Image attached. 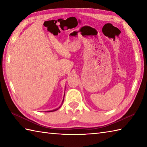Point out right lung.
Returning <instances> with one entry per match:
<instances>
[{"mask_svg": "<svg viewBox=\"0 0 147 147\" xmlns=\"http://www.w3.org/2000/svg\"><path fill=\"white\" fill-rule=\"evenodd\" d=\"M63 101H64V99H63ZM63 101H62V102H63ZM59 108H60V107H59ZM59 108H57V109H55V110H51V111H46V112H52V111H56L57 110H58V109H59Z\"/></svg>", "mask_w": 147, "mask_h": 147, "instance_id": "1", "label": "right lung"}]
</instances>
